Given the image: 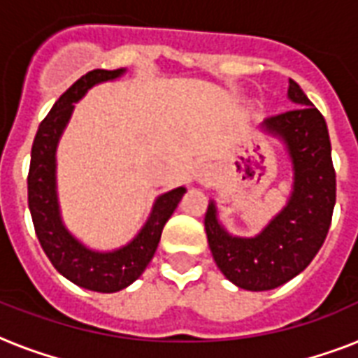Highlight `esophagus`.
Instances as JSON below:
<instances>
[{
	"mask_svg": "<svg viewBox=\"0 0 358 358\" xmlns=\"http://www.w3.org/2000/svg\"><path fill=\"white\" fill-rule=\"evenodd\" d=\"M195 178H196V182L204 184V182H208V180L212 178V171H210V167H208V165H202V167H199V171H196Z\"/></svg>",
	"mask_w": 358,
	"mask_h": 358,
	"instance_id": "34e87169",
	"label": "esophagus"
}]
</instances>
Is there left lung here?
Masks as SVG:
<instances>
[{"mask_svg":"<svg viewBox=\"0 0 358 358\" xmlns=\"http://www.w3.org/2000/svg\"><path fill=\"white\" fill-rule=\"evenodd\" d=\"M288 98L297 108L273 115L262 124L264 131L284 141L292 157L294 189L288 204L255 238L230 236L219 224L213 202L204 217L217 267L230 282L250 292L278 288L314 260L327 238L336 202V174L325 119L294 80H289Z\"/></svg>","mask_w":358,"mask_h":358,"instance_id":"8db88e82","label":"left lung"}]
</instances>
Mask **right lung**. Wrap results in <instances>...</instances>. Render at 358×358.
<instances>
[{
	"instance_id": "add662e5",
	"label": "right lung",
	"mask_w": 358,
	"mask_h": 358,
	"mask_svg": "<svg viewBox=\"0 0 358 358\" xmlns=\"http://www.w3.org/2000/svg\"><path fill=\"white\" fill-rule=\"evenodd\" d=\"M124 74L119 70H91L81 76L69 91L61 94L52 111L38 126L31 148L29 176H27V201L35 224L36 238L42 249L63 277L81 288L113 294L137 280L150 264L156 252L163 227L178 206L185 187H176L156 199L145 227L128 245L111 252H98L80 243L61 221L55 184V150L59 137L66 128L74 103L85 96V92L102 81L117 80Z\"/></svg>"
}]
</instances>
